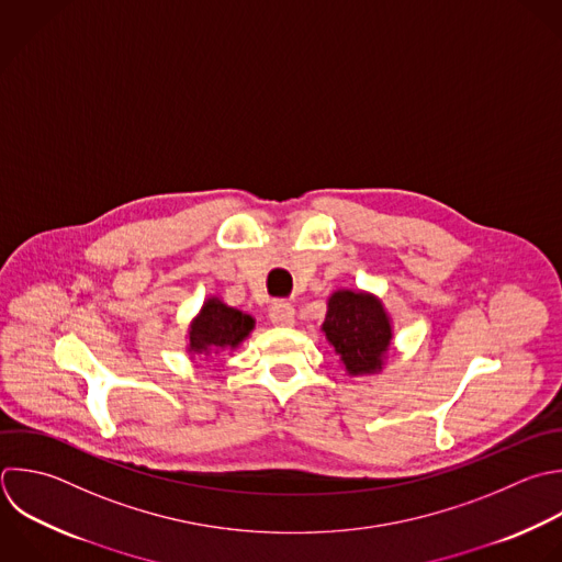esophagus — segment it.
Instances as JSON below:
<instances>
[{
  "instance_id": "1",
  "label": "esophagus",
  "mask_w": 562,
  "mask_h": 562,
  "mask_svg": "<svg viewBox=\"0 0 562 562\" xmlns=\"http://www.w3.org/2000/svg\"><path fill=\"white\" fill-rule=\"evenodd\" d=\"M270 321L279 327H290L294 323V307L285 301H277L270 305V312H268Z\"/></svg>"
}]
</instances>
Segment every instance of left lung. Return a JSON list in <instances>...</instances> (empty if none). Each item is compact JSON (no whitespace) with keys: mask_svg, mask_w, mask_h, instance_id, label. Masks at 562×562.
Listing matches in <instances>:
<instances>
[{"mask_svg":"<svg viewBox=\"0 0 562 562\" xmlns=\"http://www.w3.org/2000/svg\"><path fill=\"white\" fill-rule=\"evenodd\" d=\"M323 331L351 375L378 371L391 340L382 303L362 292H336Z\"/></svg>","mask_w":562,"mask_h":562,"instance_id":"1","label":"left lung"}]
</instances>
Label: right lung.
<instances>
[{"instance_id": "1", "label": "right lung", "mask_w": 562, "mask_h": 562, "mask_svg": "<svg viewBox=\"0 0 562 562\" xmlns=\"http://www.w3.org/2000/svg\"><path fill=\"white\" fill-rule=\"evenodd\" d=\"M252 323V316L241 314L217 299H209L202 314L191 325V351L202 353L209 349L237 347L250 334Z\"/></svg>"}]
</instances>
